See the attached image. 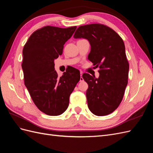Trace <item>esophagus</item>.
<instances>
[{"label":"esophagus","mask_w":153,"mask_h":153,"mask_svg":"<svg viewBox=\"0 0 153 153\" xmlns=\"http://www.w3.org/2000/svg\"><path fill=\"white\" fill-rule=\"evenodd\" d=\"M80 82H82V81H84V78H82V72L81 71L80 72Z\"/></svg>","instance_id":"esophagus-1"}]
</instances>
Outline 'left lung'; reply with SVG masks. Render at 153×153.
<instances>
[{"instance_id": "left-lung-1", "label": "left lung", "mask_w": 153, "mask_h": 153, "mask_svg": "<svg viewBox=\"0 0 153 153\" xmlns=\"http://www.w3.org/2000/svg\"><path fill=\"white\" fill-rule=\"evenodd\" d=\"M75 38H85L91 46L88 59L99 67V78L84 73L87 83V105L98 116L113 112L121 103L128 84L129 62L121 37L110 27L101 24L80 26Z\"/></svg>"}]
</instances>
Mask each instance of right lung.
I'll return each instance as SVG.
<instances>
[{"instance_id":"right-lung-1","label":"right lung","mask_w":153,"mask_h":153,"mask_svg":"<svg viewBox=\"0 0 153 153\" xmlns=\"http://www.w3.org/2000/svg\"><path fill=\"white\" fill-rule=\"evenodd\" d=\"M76 29L43 27L30 35L23 48L24 84L36 106L48 115L65 112L69 96L80 79L76 68H69L61 77L54 68V59L62 55L64 43Z\"/></svg>"}]
</instances>
